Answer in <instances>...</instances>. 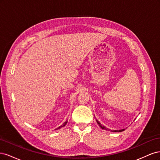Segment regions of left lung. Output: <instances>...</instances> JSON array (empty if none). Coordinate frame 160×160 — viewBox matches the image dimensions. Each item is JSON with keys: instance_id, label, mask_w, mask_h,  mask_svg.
I'll list each match as a JSON object with an SVG mask.
<instances>
[{"instance_id": "8db88e82", "label": "left lung", "mask_w": 160, "mask_h": 160, "mask_svg": "<svg viewBox=\"0 0 160 160\" xmlns=\"http://www.w3.org/2000/svg\"><path fill=\"white\" fill-rule=\"evenodd\" d=\"M97 121V122H98V123L99 124V127L101 128V129H106V130H109V129H108V128H106L104 125H101L98 120H96ZM125 129H120V130H111V132H123V131H124Z\"/></svg>"}]
</instances>
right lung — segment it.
Instances as JSON below:
<instances>
[{
  "label": "right lung",
  "instance_id": "right-lung-1",
  "mask_svg": "<svg viewBox=\"0 0 160 160\" xmlns=\"http://www.w3.org/2000/svg\"><path fill=\"white\" fill-rule=\"evenodd\" d=\"M67 121H66V122H64V123H63V125H61V126H60V127H59V128H57V129H59V128H61V127H64V126H65V125H66V124H67Z\"/></svg>",
  "mask_w": 160,
  "mask_h": 160
}]
</instances>
